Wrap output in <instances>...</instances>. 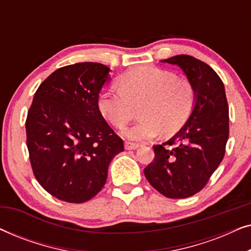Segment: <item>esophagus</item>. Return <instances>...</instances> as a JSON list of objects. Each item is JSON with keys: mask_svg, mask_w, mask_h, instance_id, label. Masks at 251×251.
<instances>
[{"mask_svg": "<svg viewBox=\"0 0 251 251\" xmlns=\"http://www.w3.org/2000/svg\"><path fill=\"white\" fill-rule=\"evenodd\" d=\"M139 146H140L139 144H137V143H132V142H126L125 143L126 150H128V151H130V150H137Z\"/></svg>", "mask_w": 251, "mask_h": 251, "instance_id": "obj_1", "label": "esophagus"}]
</instances>
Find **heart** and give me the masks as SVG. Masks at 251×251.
I'll use <instances>...</instances> for the list:
<instances>
[{"instance_id": "heart-1", "label": "heart", "mask_w": 251, "mask_h": 251, "mask_svg": "<svg viewBox=\"0 0 251 251\" xmlns=\"http://www.w3.org/2000/svg\"><path fill=\"white\" fill-rule=\"evenodd\" d=\"M195 101V89L186 77L155 66H142L122 74L119 87L102 89L98 107L112 126L122 129L132 118L133 106L142 102L139 121L122 135L131 140H147L160 132L176 133L190 118Z\"/></svg>"}]
</instances>
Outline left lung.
I'll list each match as a JSON object with an SVG mask.
<instances>
[{
	"mask_svg": "<svg viewBox=\"0 0 251 251\" xmlns=\"http://www.w3.org/2000/svg\"><path fill=\"white\" fill-rule=\"evenodd\" d=\"M162 63L183 70L195 89L197 101L179 131L153 146L155 156L144 174L164 197L190 198L207 185L224 157L229 133L227 99L221 77L203 61L178 54Z\"/></svg>",
	"mask_w": 251,
	"mask_h": 251,
	"instance_id": "obj_1",
	"label": "left lung"
}]
</instances>
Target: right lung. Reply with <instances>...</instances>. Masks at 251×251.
<instances>
[{"instance_id": "add662e5", "label": "right lung", "mask_w": 251, "mask_h": 251, "mask_svg": "<svg viewBox=\"0 0 251 251\" xmlns=\"http://www.w3.org/2000/svg\"><path fill=\"white\" fill-rule=\"evenodd\" d=\"M109 71L99 63L60 67L34 95L26 119L30 164L41 186L61 201L82 203L98 194L125 150L98 107Z\"/></svg>"}]
</instances>
